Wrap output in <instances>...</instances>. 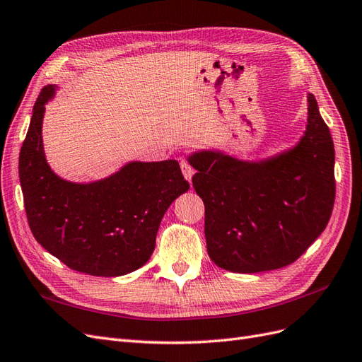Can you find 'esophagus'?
<instances>
[{"mask_svg": "<svg viewBox=\"0 0 362 362\" xmlns=\"http://www.w3.org/2000/svg\"><path fill=\"white\" fill-rule=\"evenodd\" d=\"M180 168H182V173H183L185 179L188 180V182H191V179L194 176V168L188 164V162H185V160L180 162Z\"/></svg>", "mask_w": 362, "mask_h": 362, "instance_id": "esophagus-1", "label": "esophagus"}]
</instances>
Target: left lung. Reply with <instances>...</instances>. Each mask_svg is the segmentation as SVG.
<instances>
[{
    "instance_id": "obj_1",
    "label": "left lung",
    "mask_w": 362,
    "mask_h": 362,
    "mask_svg": "<svg viewBox=\"0 0 362 362\" xmlns=\"http://www.w3.org/2000/svg\"><path fill=\"white\" fill-rule=\"evenodd\" d=\"M308 117L298 144L262 160L219 150L189 155L195 192L206 207L204 235L212 262L255 274L293 263L316 240L335 200L334 143L308 93Z\"/></svg>"
}]
</instances>
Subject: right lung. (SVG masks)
<instances>
[{"label": "right lung", "instance_id": "obj_1", "mask_svg": "<svg viewBox=\"0 0 362 362\" xmlns=\"http://www.w3.org/2000/svg\"><path fill=\"white\" fill-rule=\"evenodd\" d=\"M57 86H46L34 103L19 153V180L28 224L42 247L74 271L119 276L146 264L155 250L162 216L189 189L177 160H134L110 177L67 182L45 158V105Z\"/></svg>", "mask_w": 362, "mask_h": 362}]
</instances>
